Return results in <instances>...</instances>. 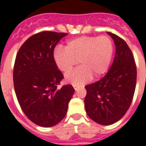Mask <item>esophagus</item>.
Instances as JSON below:
<instances>
[{"mask_svg": "<svg viewBox=\"0 0 146 146\" xmlns=\"http://www.w3.org/2000/svg\"><path fill=\"white\" fill-rule=\"evenodd\" d=\"M73 87H74V90H75V91H77V90H78V86L74 85V86H73Z\"/></svg>", "mask_w": 146, "mask_h": 146, "instance_id": "esophagus-1", "label": "esophagus"}]
</instances>
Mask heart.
<instances>
[{"label": "heart", "instance_id": "heart-1", "mask_svg": "<svg viewBox=\"0 0 146 146\" xmlns=\"http://www.w3.org/2000/svg\"><path fill=\"white\" fill-rule=\"evenodd\" d=\"M113 50V42L109 36H83L69 40L65 49L58 47L53 58L58 68L65 73L72 70L78 61L80 66L66 74V80L80 85L108 72Z\"/></svg>", "mask_w": 146, "mask_h": 146}]
</instances>
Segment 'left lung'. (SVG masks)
<instances>
[{"label":"left lung","instance_id":"left-lung-1","mask_svg":"<svg viewBox=\"0 0 146 146\" xmlns=\"http://www.w3.org/2000/svg\"><path fill=\"white\" fill-rule=\"evenodd\" d=\"M115 45L110 69L103 78L86 86L85 108L89 118L101 125H110L126 114L132 102L137 68L131 50L124 40L108 32Z\"/></svg>","mask_w":146,"mask_h":146}]
</instances>
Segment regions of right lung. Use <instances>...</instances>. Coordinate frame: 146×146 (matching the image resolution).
<instances>
[{"label": "right lung", "mask_w": 146, "mask_h": 146, "mask_svg": "<svg viewBox=\"0 0 146 146\" xmlns=\"http://www.w3.org/2000/svg\"><path fill=\"white\" fill-rule=\"evenodd\" d=\"M67 33L42 31L28 38L17 54L13 71L15 94L23 113L35 124L51 127L64 119L74 92L58 86L64 75L53 58L55 46Z\"/></svg>", "instance_id": "add662e5"}]
</instances>
